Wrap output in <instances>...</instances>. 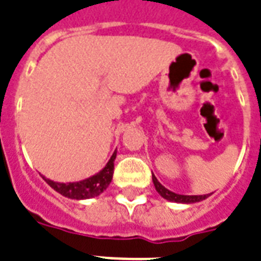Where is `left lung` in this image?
I'll return each mask as SVG.
<instances>
[{"label":"left lung","instance_id":"8db88e82","mask_svg":"<svg viewBox=\"0 0 261 261\" xmlns=\"http://www.w3.org/2000/svg\"><path fill=\"white\" fill-rule=\"evenodd\" d=\"M152 182L155 185V189L158 192L159 195L162 196L163 199L169 200V201H173V203H182V204H192V203H199L201 200H205L208 196L211 195H178V193H174V192L169 191L167 188H165L162 184L159 182L156 177L152 174Z\"/></svg>","mask_w":261,"mask_h":261}]
</instances>
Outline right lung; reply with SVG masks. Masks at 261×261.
Returning a JSON list of instances; mask_svg holds the SVG:
<instances>
[{
  "instance_id": "add662e5",
  "label": "right lung",
  "mask_w": 261,
  "mask_h": 261,
  "mask_svg": "<svg viewBox=\"0 0 261 261\" xmlns=\"http://www.w3.org/2000/svg\"><path fill=\"white\" fill-rule=\"evenodd\" d=\"M117 156V151H114L112 158L109 159L106 166L102 170L96 173L92 177L77 181V182H56L53 179H48L43 177L46 182L53 188L54 191L58 192L60 195L65 196L68 199L73 200H86L92 199L95 196H99L103 191H106V188L110 185L113 179V173H114V159Z\"/></svg>"
}]
</instances>
